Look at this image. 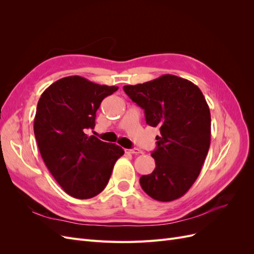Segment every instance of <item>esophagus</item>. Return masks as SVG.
<instances>
[{
	"label": "esophagus",
	"mask_w": 254,
	"mask_h": 254,
	"mask_svg": "<svg viewBox=\"0 0 254 254\" xmlns=\"http://www.w3.org/2000/svg\"><path fill=\"white\" fill-rule=\"evenodd\" d=\"M125 152L132 153V155H139V153H142V150L137 148H131V149H125Z\"/></svg>",
	"instance_id": "1"
}]
</instances>
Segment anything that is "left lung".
<instances>
[{"mask_svg": "<svg viewBox=\"0 0 254 254\" xmlns=\"http://www.w3.org/2000/svg\"><path fill=\"white\" fill-rule=\"evenodd\" d=\"M125 93L145 112L146 123L159 127L156 168L140 178L146 194L158 201L183 196L200 174L211 143V114L196 84L175 75L124 86Z\"/></svg>", "mask_w": 254, "mask_h": 254, "instance_id": "obj_1", "label": "left lung"}]
</instances>
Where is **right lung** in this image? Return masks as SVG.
I'll return each mask as SVG.
<instances>
[{
  "label": "right lung",
  "instance_id": "right-lung-1",
  "mask_svg": "<svg viewBox=\"0 0 254 254\" xmlns=\"http://www.w3.org/2000/svg\"><path fill=\"white\" fill-rule=\"evenodd\" d=\"M118 89L68 76L52 83L38 102L34 132L41 157L59 186L74 198L101 193L124 155L121 146L86 133L95 127L103 99Z\"/></svg>",
  "mask_w": 254,
  "mask_h": 254
}]
</instances>
